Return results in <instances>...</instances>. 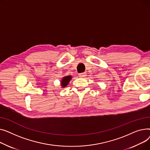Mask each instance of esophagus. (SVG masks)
Instances as JSON below:
<instances>
[{"mask_svg": "<svg viewBox=\"0 0 150 150\" xmlns=\"http://www.w3.org/2000/svg\"><path fill=\"white\" fill-rule=\"evenodd\" d=\"M79 76L80 77H85L86 76V73H81L79 74Z\"/></svg>", "mask_w": 150, "mask_h": 150, "instance_id": "obj_1", "label": "esophagus"}]
</instances>
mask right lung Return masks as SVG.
I'll return each mask as SVG.
<instances>
[{
  "label": "right lung",
  "mask_w": 150,
  "mask_h": 150,
  "mask_svg": "<svg viewBox=\"0 0 150 150\" xmlns=\"http://www.w3.org/2000/svg\"><path fill=\"white\" fill-rule=\"evenodd\" d=\"M71 76H68L67 77H64L62 80V81H61V83H62L61 85H62V87H65L68 85V83L70 81V80H71Z\"/></svg>",
  "instance_id": "right-lung-1"
}]
</instances>
